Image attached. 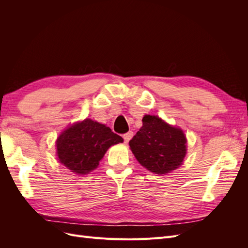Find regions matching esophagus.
I'll use <instances>...</instances> for the list:
<instances>
[{
	"label": "esophagus",
	"mask_w": 248,
	"mask_h": 248,
	"mask_svg": "<svg viewBox=\"0 0 248 248\" xmlns=\"http://www.w3.org/2000/svg\"><path fill=\"white\" fill-rule=\"evenodd\" d=\"M132 137H133V132H132V131H128V132L124 134L123 139H124V140H125V142H128V141L131 140Z\"/></svg>",
	"instance_id": "1"
}]
</instances>
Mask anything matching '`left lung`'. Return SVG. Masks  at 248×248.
I'll list each match as a JSON object with an SVG mask.
<instances>
[{"label": "left lung", "mask_w": 248, "mask_h": 248, "mask_svg": "<svg viewBox=\"0 0 248 248\" xmlns=\"http://www.w3.org/2000/svg\"><path fill=\"white\" fill-rule=\"evenodd\" d=\"M186 142L182 129L168 124L159 117L146 115L129 146L142 167L154 174L166 175L182 164Z\"/></svg>", "instance_id": "1"}]
</instances>
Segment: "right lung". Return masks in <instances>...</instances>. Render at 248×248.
<instances>
[{"label":"right lung","mask_w":248,"mask_h":248,"mask_svg":"<svg viewBox=\"0 0 248 248\" xmlns=\"http://www.w3.org/2000/svg\"><path fill=\"white\" fill-rule=\"evenodd\" d=\"M123 142L109 127L91 119L74 123L57 139V156L74 174L85 175L98 167L108 149Z\"/></svg>","instance_id":"1"}]
</instances>
